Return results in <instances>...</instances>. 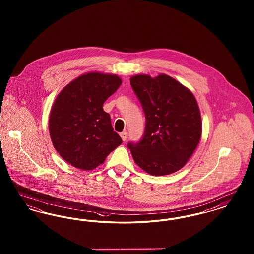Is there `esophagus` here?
Masks as SVG:
<instances>
[{
  "instance_id": "34e87169",
  "label": "esophagus",
  "mask_w": 254,
  "mask_h": 254,
  "mask_svg": "<svg viewBox=\"0 0 254 254\" xmlns=\"http://www.w3.org/2000/svg\"><path fill=\"white\" fill-rule=\"evenodd\" d=\"M120 136H121L122 140L125 142L127 140V132L124 131V132L120 133Z\"/></svg>"
}]
</instances>
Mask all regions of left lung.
Listing matches in <instances>:
<instances>
[{"instance_id": "1", "label": "left lung", "mask_w": 254, "mask_h": 254, "mask_svg": "<svg viewBox=\"0 0 254 254\" xmlns=\"http://www.w3.org/2000/svg\"><path fill=\"white\" fill-rule=\"evenodd\" d=\"M130 85L145 116V133L128 143L134 162L146 173L163 176L182 169L202 136V120L192 92L169 75L138 74Z\"/></svg>"}]
</instances>
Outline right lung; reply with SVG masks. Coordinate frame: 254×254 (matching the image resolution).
Returning a JSON list of instances; mask_svg holds the SVG:
<instances>
[{
    "mask_svg": "<svg viewBox=\"0 0 254 254\" xmlns=\"http://www.w3.org/2000/svg\"><path fill=\"white\" fill-rule=\"evenodd\" d=\"M115 74L89 72L65 85L52 106L49 128L54 148L69 165L91 170L121 145L103 105L121 85Z\"/></svg>",
    "mask_w": 254,
    "mask_h": 254,
    "instance_id": "1",
    "label": "right lung"
}]
</instances>
